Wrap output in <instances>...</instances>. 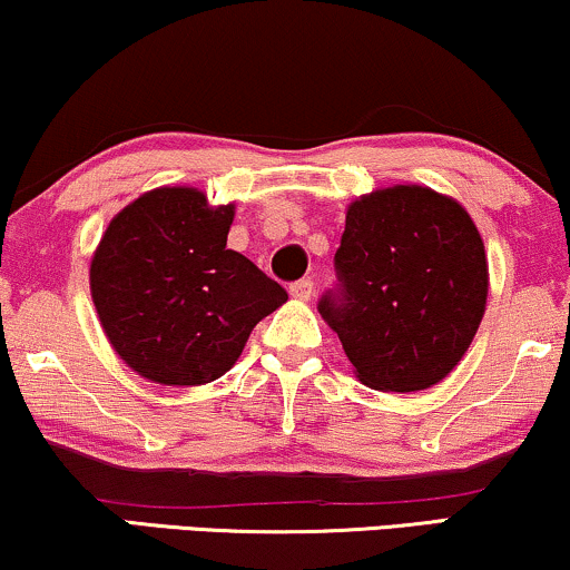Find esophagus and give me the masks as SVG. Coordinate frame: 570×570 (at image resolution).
<instances>
[{
  "mask_svg": "<svg viewBox=\"0 0 570 570\" xmlns=\"http://www.w3.org/2000/svg\"><path fill=\"white\" fill-rule=\"evenodd\" d=\"M313 292H315V286L309 278H299V281H294V284H289V294L297 299H309L313 297Z\"/></svg>",
  "mask_w": 570,
  "mask_h": 570,
  "instance_id": "1",
  "label": "esophagus"
}]
</instances>
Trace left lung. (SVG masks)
<instances>
[{
	"mask_svg": "<svg viewBox=\"0 0 570 570\" xmlns=\"http://www.w3.org/2000/svg\"><path fill=\"white\" fill-rule=\"evenodd\" d=\"M318 309L365 386L417 392L460 363L487 305L484 242L458 202L394 186L352 202Z\"/></svg>",
	"mask_w": 570,
	"mask_h": 570,
	"instance_id": "8db88e82",
	"label": "left lung"
}]
</instances>
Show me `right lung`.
Wrapping results in <instances>:
<instances>
[{"label":"right lung","mask_w":570,"mask_h":570,"mask_svg":"<svg viewBox=\"0 0 570 570\" xmlns=\"http://www.w3.org/2000/svg\"><path fill=\"white\" fill-rule=\"evenodd\" d=\"M234 205L165 186L115 215L91 261V297L110 344L168 386L220 379L252 328L284 305L278 281L226 249Z\"/></svg>","instance_id":"add662e5"}]
</instances>
